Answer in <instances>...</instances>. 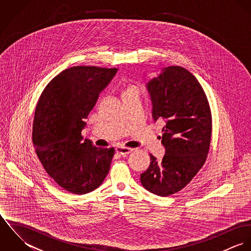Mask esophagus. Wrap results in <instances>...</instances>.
Returning <instances> with one entry per match:
<instances>
[{"instance_id": "1", "label": "esophagus", "mask_w": 251, "mask_h": 251, "mask_svg": "<svg viewBox=\"0 0 251 251\" xmlns=\"http://www.w3.org/2000/svg\"><path fill=\"white\" fill-rule=\"evenodd\" d=\"M132 151V149L126 148V147H117L116 148V152L121 154V155H126Z\"/></svg>"}]
</instances>
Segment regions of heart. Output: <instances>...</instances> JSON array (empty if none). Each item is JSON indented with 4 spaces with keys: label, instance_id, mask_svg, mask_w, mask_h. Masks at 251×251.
<instances>
[{
    "label": "heart",
    "instance_id": "heart-1",
    "mask_svg": "<svg viewBox=\"0 0 251 251\" xmlns=\"http://www.w3.org/2000/svg\"><path fill=\"white\" fill-rule=\"evenodd\" d=\"M132 93H137L138 94V89L134 86H127L124 91H123V94H122V97L126 96V95H128V94H132Z\"/></svg>",
    "mask_w": 251,
    "mask_h": 251
}]
</instances>
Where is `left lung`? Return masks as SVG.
<instances>
[{
	"label": "left lung",
	"mask_w": 251,
	"mask_h": 251,
	"mask_svg": "<svg viewBox=\"0 0 251 251\" xmlns=\"http://www.w3.org/2000/svg\"><path fill=\"white\" fill-rule=\"evenodd\" d=\"M153 120L165 123L161 161L150 154L141 183L150 192L169 196L182 189L204 165L211 144L212 114L195 76L181 67H167L149 81Z\"/></svg>",
	"instance_id": "1"
}]
</instances>
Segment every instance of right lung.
I'll return each instance as SVG.
<instances>
[{"label": "right lung", "mask_w": 251, "mask_h": 251, "mask_svg": "<svg viewBox=\"0 0 251 251\" xmlns=\"http://www.w3.org/2000/svg\"><path fill=\"white\" fill-rule=\"evenodd\" d=\"M117 69L79 66L55 76L36 104L33 143L47 174L73 194L98 188L107 176L114 148H97L81 135L100 93Z\"/></svg>", "instance_id": "obj_1"}]
</instances>
